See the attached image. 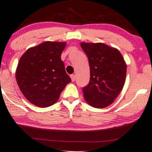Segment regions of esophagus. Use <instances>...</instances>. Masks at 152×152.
Here are the masks:
<instances>
[{
  "label": "esophagus",
  "instance_id": "34e87169",
  "mask_svg": "<svg viewBox=\"0 0 152 152\" xmlns=\"http://www.w3.org/2000/svg\"><path fill=\"white\" fill-rule=\"evenodd\" d=\"M70 77H71L72 81V82H75V79H76V76L75 75H70Z\"/></svg>",
  "mask_w": 152,
  "mask_h": 152
}]
</instances>
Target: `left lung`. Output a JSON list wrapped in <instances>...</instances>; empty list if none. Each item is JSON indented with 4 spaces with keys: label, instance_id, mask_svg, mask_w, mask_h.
<instances>
[{
    "label": "left lung",
    "instance_id": "8db88e82",
    "mask_svg": "<svg viewBox=\"0 0 152 152\" xmlns=\"http://www.w3.org/2000/svg\"><path fill=\"white\" fill-rule=\"evenodd\" d=\"M89 62V83L83 88L87 103L103 108L113 102L124 87L126 64L116 49L103 43H81Z\"/></svg>",
    "mask_w": 152,
    "mask_h": 152
}]
</instances>
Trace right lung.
I'll return each instance as SVG.
<instances>
[{
    "instance_id": "obj_1",
    "label": "right lung",
    "mask_w": 152,
    "mask_h": 152,
    "mask_svg": "<svg viewBox=\"0 0 152 152\" xmlns=\"http://www.w3.org/2000/svg\"><path fill=\"white\" fill-rule=\"evenodd\" d=\"M65 46L64 42H45L21 56L16 81L23 95L34 105L42 108L53 105L71 82L61 59Z\"/></svg>"
}]
</instances>
